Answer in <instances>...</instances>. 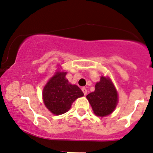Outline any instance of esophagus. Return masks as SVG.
Wrapping results in <instances>:
<instances>
[{
    "instance_id": "obj_1",
    "label": "esophagus",
    "mask_w": 153,
    "mask_h": 153,
    "mask_svg": "<svg viewBox=\"0 0 153 153\" xmlns=\"http://www.w3.org/2000/svg\"><path fill=\"white\" fill-rule=\"evenodd\" d=\"M82 91H83L84 94H85V95H86V94H87V92H88V91H87V89L85 88H82Z\"/></svg>"
}]
</instances>
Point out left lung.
I'll use <instances>...</instances> for the list:
<instances>
[{
  "label": "left lung",
  "instance_id": "1",
  "mask_svg": "<svg viewBox=\"0 0 153 153\" xmlns=\"http://www.w3.org/2000/svg\"><path fill=\"white\" fill-rule=\"evenodd\" d=\"M94 113L98 117L111 114L118 103V94L111 80L107 77H100V82L95 85L94 91L86 96Z\"/></svg>",
  "mask_w": 153,
  "mask_h": 153
}]
</instances>
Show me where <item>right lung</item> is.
<instances>
[{
    "instance_id": "obj_1",
    "label": "right lung",
    "mask_w": 153,
    "mask_h": 153,
    "mask_svg": "<svg viewBox=\"0 0 153 153\" xmlns=\"http://www.w3.org/2000/svg\"><path fill=\"white\" fill-rule=\"evenodd\" d=\"M67 72L57 71L43 88L42 99L47 109L56 115L69 111L72 103L84 95L77 85L66 79Z\"/></svg>"
}]
</instances>
